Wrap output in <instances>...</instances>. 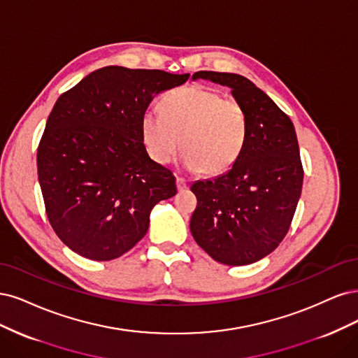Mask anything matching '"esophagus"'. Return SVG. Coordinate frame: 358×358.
I'll use <instances>...</instances> for the list:
<instances>
[{
    "instance_id": "1",
    "label": "esophagus",
    "mask_w": 358,
    "mask_h": 358,
    "mask_svg": "<svg viewBox=\"0 0 358 358\" xmlns=\"http://www.w3.org/2000/svg\"><path fill=\"white\" fill-rule=\"evenodd\" d=\"M177 189H178V190L187 189V182H186V180L181 178V177H177Z\"/></svg>"
}]
</instances>
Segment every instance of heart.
<instances>
[{"mask_svg": "<svg viewBox=\"0 0 358 358\" xmlns=\"http://www.w3.org/2000/svg\"><path fill=\"white\" fill-rule=\"evenodd\" d=\"M248 134L244 107L201 86L176 89L160 101V114L147 111L141 135L148 155L168 165L180 148L190 172L218 176L239 159Z\"/></svg>", "mask_w": 358, "mask_h": 358, "instance_id": "1", "label": "heart"}]
</instances>
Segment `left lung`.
<instances>
[{"label": "left lung", "mask_w": 358, "mask_h": 358, "mask_svg": "<svg viewBox=\"0 0 358 358\" xmlns=\"http://www.w3.org/2000/svg\"><path fill=\"white\" fill-rule=\"evenodd\" d=\"M192 78L227 86L247 114L248 134L236 164L190 187L198 198L190 218L194 241L215 262L244 266L271 255L292 224L303 182L296 131L248 78L214 71Z\"/></svg>", "instance_id": "8db88e82"}]
</instances>
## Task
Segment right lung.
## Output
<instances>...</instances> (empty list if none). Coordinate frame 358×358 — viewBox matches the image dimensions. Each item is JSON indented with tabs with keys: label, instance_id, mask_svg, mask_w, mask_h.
<instances>
[{
	"label": "right lung",
	"instance_id": "obj_1",
	"mask_svg": "<svg viewBox=\"0 0 358 358\" xmlns=\"http://www.w3.org/2000/svg\"><path fill=\"white\" fill-rule=\"evenodd\" d=\"M190 74L106 66L57 98L38 145V182L64 244L90 260L123 256L148 230L153 206L177 193L150 159L141 119L160 92Z\"/></svg>",
	"mask_w": 358,
	"mask_h": 358
}]
</instances>
